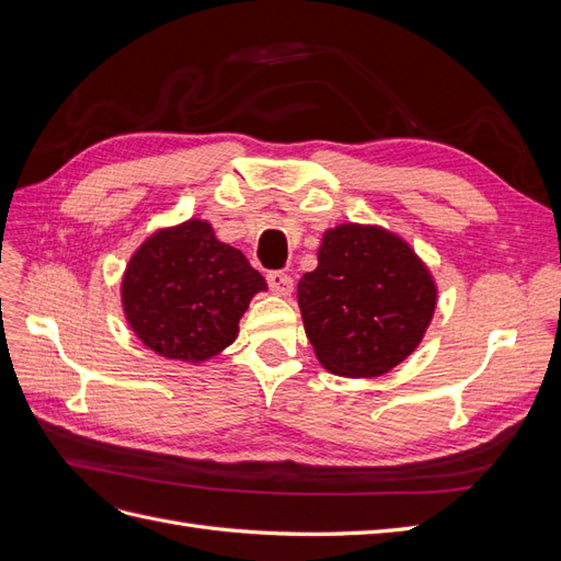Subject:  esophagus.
I'll use <instances>...</instances> for the list:
<instances>
[{
	"label": "esophagus",
	"mask_w": 561,
	"mask_h": 561,
	"mask_svg": "<svg viewBox=\"0 0 561 561\" xmlns=\"http://www.w3.org/2000/svg\"><path fill=\"white\" fill-rule=\"evenodd\" d=\"M266 280H268V287H271V290H274L276 295L287 297V295L293 293V285H295V280H293V276H290V274H285V271H271V274L266 276Z\"/></svg>",
	"instance_id": "esophagus-1"
}]
</instances>
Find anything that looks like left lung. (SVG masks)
I'll return each instance as SVG.
<instances>
[{
	"label": "left lung",
	"mask_w": 561,
	"mask_h": 561,
	"mask_svg": "<svg viewBox=\"0 0 561 561\" xmlns=\"http://www.w3.org/2000/svg\"><path fill=\"white\" fill-rule=\"evenodd\" d=\"M297 299L320 365L339 377L371 379L416 351L437 285L402 236L346 222L322 233L318 266L301 276Z\"/></svg>",
	"instance_id": "left-lung-1"
}]
</instances>
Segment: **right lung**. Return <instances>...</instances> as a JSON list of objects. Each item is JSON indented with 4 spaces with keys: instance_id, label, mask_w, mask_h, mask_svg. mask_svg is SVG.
I'll list each match as a JSON object with an SVG mask.
<instances>
[{
    "instance_id": "right-lung-1",
    "label": "right lung",
    "mask_w": 561,
    "mask_h": 561,
    "mask_svg": "<svg viewBox=\"0 0 561 561\" xmlns=\"http://www.w3.org/2000/svg\"><path fill=\"white\" fill-rule=\"evenodd\" d=\"M266 280L206 219L163 227L133 252L122 307L140 342L168 360L206 363L239 336V320Z\"/></svg>"
}]
</instances>
